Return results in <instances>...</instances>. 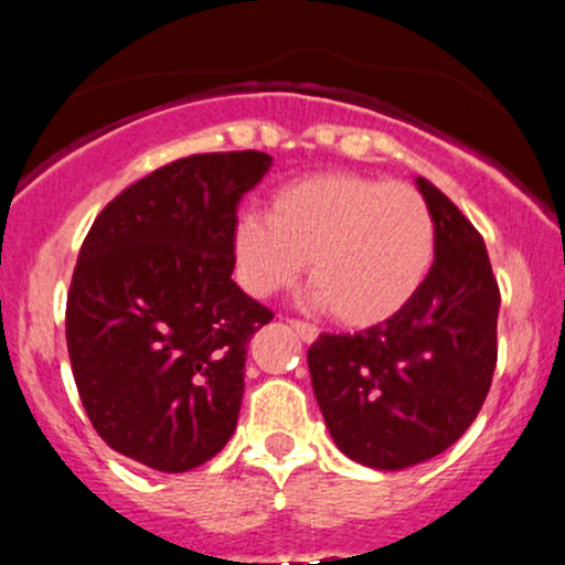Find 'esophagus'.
<instances>
[{"label":"esophagus","instance_id":"obj_1","mask_svg":"<svg viewBox=\"0 0 565 565\" xmlns=\"http://www.w3.org/2000/svg\"><path fill=\"white\" fill-rule=\"evenodd\" d=\"M289 327L295 329L297 334H300V340H302V342H313L316 337H319V329H316L313 323H308V321H297V319H291V321H289Z\"/></svg>","mask_w":565,"mask_h":565}]
</instances>
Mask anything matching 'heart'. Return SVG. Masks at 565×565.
<instances>
[{
  "label": "heart",
  "mask_w": 565,
  "mask_h": 565,
  "mask_svg": "<svg viewBox=\"0 0 565 565\" xmlns=\"http://www.w3.org/2000/svg\"><path fill=\"white\" fill-rule=\"evenodd\" d=\"M436 257V223L419 191L348 172L310 174L270 199L268 217L233 228L238 284L270 297L310 260V302L345 327L393 319L423 289Z\"/></svg>",
  "instance_id": "1"
}]
</instances>
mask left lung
Returning <instances> with one entry per match:
<instances>
[{
	"label": "left lung",
	"mask_w": 565,
	"mask_h": 565,
	"mask_svg": "<svg viewBox=\"0 0 565 565\" xmlns=\"http://www.w3.org/2000/svg\"><path fill=\"white\" fill-rule=\"evenodd\" d=\"M414 183L436 223L423 289L393 319L308 350L337 449L374 470L427 462L462 438L497 366L499 287L481 233L436 185Z\"/></svg>",
	"instance_id": "obj_1"
}]
</instances>
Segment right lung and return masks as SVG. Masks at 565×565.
<instances>
[{"instance_id":"obj_1","label":"right lung","mask_w":565,"mask_h":565,"mask_svg":"<svg viewBox=\"0 0 565 565\" xmlns=\"http://www.w3.org/2000/svg\"><path fill=\"white\" fill-rule=\"evenodd\" d=\"M274 159L196 153L95 217L71 278L66 342L97 436L159 472L204 465L236 430L249 337L274 313L233 281L238 201Z\"/></svg>"}]
</instances>
